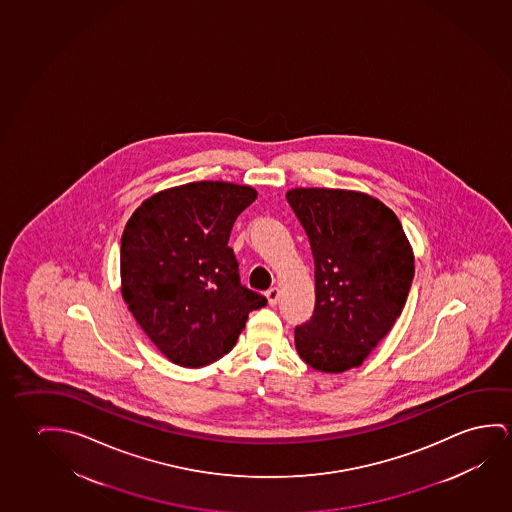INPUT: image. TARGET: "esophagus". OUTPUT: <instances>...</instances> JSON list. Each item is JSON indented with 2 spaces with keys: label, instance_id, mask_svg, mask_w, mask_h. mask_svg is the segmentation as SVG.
Masks as SVG:
<instances>
[{
  "label": "esophagus",
  "instance_id": "obj_1",
  "mask_svg": "<svg viewBox=\"0 0 512 512\" xmlns=\"http://www.w3.org/2000/svg\"><path fill=\"white\" fill-rule=\"evenodd\" d=\"M278 296H280V291H278L276 287H271V289L266 292V298H268L269 305H271V307H275L276 301H278Z\"/></svg>",
  "mask_w": 512,
  "mask_h": 512
}]
</instances>
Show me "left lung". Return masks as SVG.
<instances>
[{"mask_svg":"<svg viewBox=\"0 0 512 512\" xmlns=\"http://www.w3.org/2000/svg\"><path fill=\"white\" fill-rule=\"evenodd\" d=\"M287 202L307 232L315 307L294 328L298 354L315 370L362 365L392 330L415 264L401 221L376 198L344 189H291Z\"/></svg>","mask_w":512,"mask_h":512,"instance_id":"obj_1","label":"left lung"}]
</instances>
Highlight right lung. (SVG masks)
Here are the masks:
<instances>
[{
	"mask_svg": "<svg viewBox=\"0 0 512 512\" xmlns=\"http://www.w3.org/2000/svg\"><path fill=\"white\" fill-rule=\"evenodd\" d=\"M257 198L250 186L189 182L145 200L120 248L122 296L159 351L204 367L236 346L252 310L268 299L241 284L228 237Z\"/></svg>",
	"mask_w": 512,
	"mask_h": 512,
	"instance_id": "right-lung-1",
	"label": "right lung"
}]
</instances>
